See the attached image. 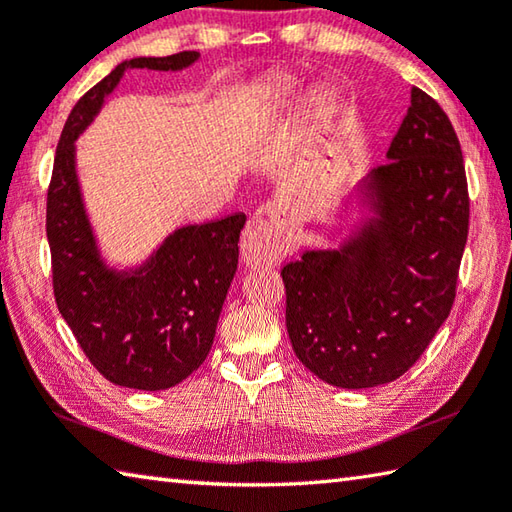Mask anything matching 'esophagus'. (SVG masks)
I'll return each instance as SVG.
<instances>
[{
  "label": "esophagus",
  "mask_w": 512,
  "mask_h": 512,
  "mask_svg": "<svg viewBox=\"0 0 512 512\" xmlns=\"http://www.w3.org/2000/svg\"><path fill=\"white\" fill-rule=\"evenodd\" d=\"M242 259L250 268L277 266L286 255V244L282 242L273 226L264 217H250L242 233Z\"/></svg>",
  "instance_id": "obj_1"
}]
</instances>
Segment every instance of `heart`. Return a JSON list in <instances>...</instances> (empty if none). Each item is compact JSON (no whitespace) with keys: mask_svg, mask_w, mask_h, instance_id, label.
<instances>
[{"mask_svg":"<svg viewBox=\"0 0 512 512\" xmlns=\"http://www.w3.org/2000/svg\"><path fill=\"white\" fill-rule=\"evenodd\" d=\"M266 102L273 110H288L293 108L297 102V95H295V88L290 86L288 82L282 84H275L268 88L266 93ZM328 102L324 97H313L306 106V115L308 119H313V122H322V119L328 115Z\"/></svg>","mask_w":512,"mask_h":512,"instance_id":"obj_1","label":"heart"}]
</instances>
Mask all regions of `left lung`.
<instances>
[{
    "label": "left lung",
    "instance_id": "left-lung-1",
    "mask_svg": "<svg viewBox=\"0 0 512 512\" xmlns=\"http://www.w3.org/2000/svg\"><path fill=\"white\" fill-rule=\"evenodd\" d=\"M362 179L373 217L335 250H306L282 268L290 344L337 388L395 382L422 357L455 302L470 199L462 146L422 88Z\"/></svg>",
    "mask_w": 512,
    "mask_h": 512
}]
</instances>
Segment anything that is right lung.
Instances as JSON below:
<instances>
[{
  "label": "right lung",
  "instance_id": "right-lung-1",
  "mask_svg": "<svg viewBox=\"0 0 512 512\" xmlns=\"http://www.w3.org/2000/svg\"><path fill=\"white\" fill-rule=\"evenodd\" d=\"M197 59V50H184L122 62L70 110L57 144L46 199L55 302L90 364L117 386L166 390L204 364L237 270L246 215L177 228L142 266L110 268L84 208L75 139L126 70H182Z\"/></svg>",
  "mask_w": 512,
  "mask_h": 512
}]
</instances>
